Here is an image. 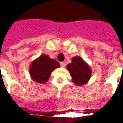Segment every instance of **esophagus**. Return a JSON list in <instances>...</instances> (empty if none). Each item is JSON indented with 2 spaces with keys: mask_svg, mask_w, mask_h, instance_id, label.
<instances>
[{
  "mask_svg": "<svg viewBox=\"0 0 123 123\" xmlns=\"http://www.w3.org/2000/svg\"><path fill=\"white\" fill-rule=\"evenodd\" d=\"M60 66H61V67L64 68V67H65V63L64 62H61L60 63Z\"/></svg>",
  "mask_w": 123,
  "mask_h": 123,
  "instance_id": "1",
  "label": "esophagus"
}]
</instances>
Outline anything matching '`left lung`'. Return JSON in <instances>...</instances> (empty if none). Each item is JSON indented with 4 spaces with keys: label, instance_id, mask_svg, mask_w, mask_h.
<instances>
[{
    "label": "left lung",
    "instance_id": "left-lung-1",
    "mask_svg": "<svg viewBox=\"0 0 123 123\" xmlns=\"http://www.w3.org/2000/svg\"><path fill=\"white\" fill-rule=\"evenodd\" d=\"M72 81L78 86H81L87 82L91 76V70L83 59L75 57L72 59V63L67 66Z\"/></svg>",
    "mask_w": 123,
    "mask_h": 123
}]
</instances>
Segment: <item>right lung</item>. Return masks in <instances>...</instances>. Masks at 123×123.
<instances>
[{"mask_svg":"<svg viewBox=\"0 0 123 123\" xmlns=\"http://www.w3.org/2000/svg\"><path fill=\"white\" fill-rule=\"evenodd\" d=\"M59 66L60 64L57 61L50 59L46 55H42L32 62L29 72L33 80L43 83L49 79L53 70Z\"/></svg>","mask_w":123,"mask_h":123,"instance_id":"right-lung-1","label":"right lung"}]
</instances>
